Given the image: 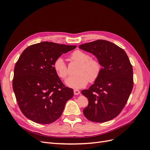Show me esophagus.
<instances>
[{
	"instance_id": "esophagus-1",
	"label": "esophagus",
	"mask_w": 150,
	"mask_h": 150,
	"mask_svg": "<svg viewBox=\"0 0 150 150\" xmlns=\"http://www.w3.org/2000/svg\"><path fill=\"white\" fill-rule=\"evenodd\" d=\"M80 93V91L78 89H74V95H78Z\"/></svg>"
}]
</instances>
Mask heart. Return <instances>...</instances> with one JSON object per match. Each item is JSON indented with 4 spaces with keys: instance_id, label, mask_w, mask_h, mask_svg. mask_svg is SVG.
Returning a JSON list of instances; mask_svg holds the SVG:
<instances>
[{
    "instance_id": "b5f03b06",
    "label": "heart",
    "mask_w": 150,
    "mask_h": 150,
    "mask_svg": "<svg viewBox=\"0 0 150 150\" xmlns=\"http://www.w3.org/2000/svg\"><path fill=\"white\" fill-rule=\"evenodd\" d=\"M72 60L78 62L79 66L77 70L76 76L70 77L66 81V84L73 89L83 88L90 82H94L100 75L101 65L100 62L95 59H90L88 53L80 50H76L71 54ZM54 71L59 78L65 79L67 76V68L63 58L59 57L54 62Z\"/></svg>"
}]
</instances>
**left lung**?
<instances>
[{"mask_svg":"<svg viewBox=\"0 0 150 150\" xmlns=\"http://www.w3.org/2000/svg\"><path fill=\"white\" fill-rule=\"evenodd\" d=\"M79 48L96 56L102 66L98 78L82 93L88 99L83 113L98 122L110 121L125 107L133 87V71L123 49L105 40L81 44Z\"/></svg>","mask_w":150,"mask_h":150,"instance_id":"left-lung-1","label":"left lung"}]
</instances>
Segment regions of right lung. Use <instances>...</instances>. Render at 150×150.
Segmentation results:
<instances>
[{
    "label": "right lung",
    "instance_id": "add662e5",
    "mask_svg": "<svg viewBox=\"0 0 150 150\" xmlns=\"http://www.w3.org/2000/svg\"><path fill=\"white\" fill-rule=\"evenodd\" d=\"M76 47L45 41L31 45L21 54L14 67L12 87L22 112L30 120L49 124L61 116L74 93L62 84L53 64Z\"/></svg>",
    "mask_w": 150,
    "mask_h": 150
}]
</instances>
